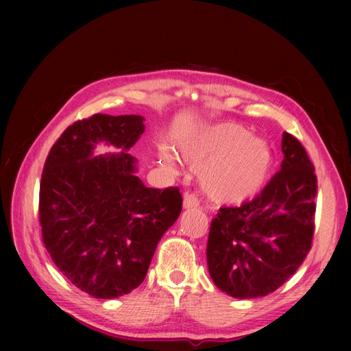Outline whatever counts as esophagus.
Here are the masks:
<instances>
[{"label": "esophagus", "instance_id": "obj_1", "mask_svg": "<svg viewBox=\"0 0 351 351\" xmlns=\"http://www.w3.org/2000/svg\"><path fill=\"white\" fill-rule=\"evenodd\" d=\"M183 206L184 209H193V208H197L199 206V199L196 195L193 193H187L184 195V199H183Z\"/></svg>", "mask_w": 351, "mask_h": 351}]
</instances>
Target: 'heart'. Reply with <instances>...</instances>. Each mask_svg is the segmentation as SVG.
<instances>
[{
  "label": "heart",
  "mask_w": 351,
  "mask_h": 351,
  "mask_svg": "<svg viewBox=\"0 0 351 351\" xmlns=\"http://www.w3.org/2000/svg\"><path fill=\"white\" fill-rule=\"evenodd\" d=\"M176 147L183 161L200 167L205 193L222 205H241L253 199L267 183L272 167L269 146L236 123L200 127L180 136ZM161 158L169 167L174 164L168 149H162Z\"/></svg>",
  "instance_id": "1"
}]
</instances>
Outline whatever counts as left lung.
I'll return each instance as SVG.
<instances>
[{
  "mask_svg": "<svg viewBox=\"0 0 351 351\" xmlns=\"http://www.w3.org/2000/svg\"><path fill=\"white\" fill-rule=\"evenodd\" d=\"M281 169L241 206L219 208L206 261L212 281L236 299L267 295L299 269L312 247L317 178L303 145L282 133Z\"/></svg>",
  "mask_w": 351,
  "mask_h": 351,
  "instance_id": "obj_1",
  "label": "left lung"
}]
</instances>
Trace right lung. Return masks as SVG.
Masks as SVG:
<instances>
[{"label":"right lung","instance_id":"right-lung-1","mask_svg":"<svg viewBox=\"0 0 351 351\" xmlns=\"http://www.w3.org/2000/svg\"><path fill=\"white\" fill-rule=\"evenodd\" d=\"M141 115L95 114L69 125L47 156L39 189L42 240L71 284L97 299L134 290L158 241L182 212L178 187H146L129 151ZM120 154L93 158L97 143Z\"/></svg>","mask_w":351,"mask_h":351}]
</instances>
